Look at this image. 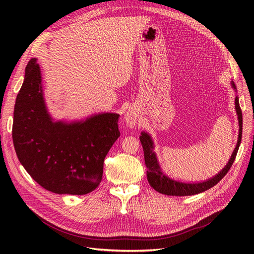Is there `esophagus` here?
<instances>
[{
  "label": "esophagus",
  "instance_id": "obj_1",
  "mask_svg": "<svg viewBox=\"0 0 254 254\" xmlns=\"http://www.w3.org/2000/svg\"><path fill=\"white\" fill-rule=\"evenodd\" d=\"M125 124L129 128H134L137 123V114L133 110H128L124 117Z\"/></svg>",
  "mask_w": 254,
  "mask_h": 254
}]
</instances>
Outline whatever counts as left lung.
<instances>
[{
    "instance_id": "8db88e82",
    "label": "left lung",
    "mask_w": 254,
    "mask_h": 254,
    "mask_svg": "<svg viewBox=\"0 0 254 254\" xmlns=\"http://www.w3.org/2000/svg\"><path fill=\"white\" fill-rule=\"evenodd\" d=\"M231 86L236 92V87L233 81H231ZM235 110L237 114L240 130H238L237 143L232 152L231 158H230V160L228 161L227 165L222 168L218 174L212 177V178L201 182H182L179 180H175L171 178V177L166 176L160 166V163L157 158V153L155 152V143L152 141L151 135L148 132L142 131L140 141L142 143V147L144 150L145 164H146V167H147V173L146 174H147V180L150 184V187L153 190L159 191V193L168 195V196H190V195L202 193V191L213 188L214 186H216V184L227 175L230 167L232 166L236 157V153L238 151V147H240L241 142H242L243 114L240 107V103H238L237 95L235 96Z\"/></svg>"
}]
</instances>
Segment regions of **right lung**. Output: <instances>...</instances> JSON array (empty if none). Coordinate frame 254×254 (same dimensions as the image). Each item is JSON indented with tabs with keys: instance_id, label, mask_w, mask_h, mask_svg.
Instances as JSON below:
<instances>
[{
	"instance_id": "1",
	"label": "right lung",
	"mask_w": 254,
	"mask_h": 254,
	"mask_svg": "<svg viewBox=\"0 0 254 254\" xmlns=\"http://www.w3.org/2000/svg\"><path fill=\"white\" fill-rule=\"evenodd\" d=\"M118 113L55 121L48 111L37 59L29 60L14 105L12 140L20 163L55 194L84 195L103 179L104 160L120 136Z\"/></svg>"
}]
</instances>
